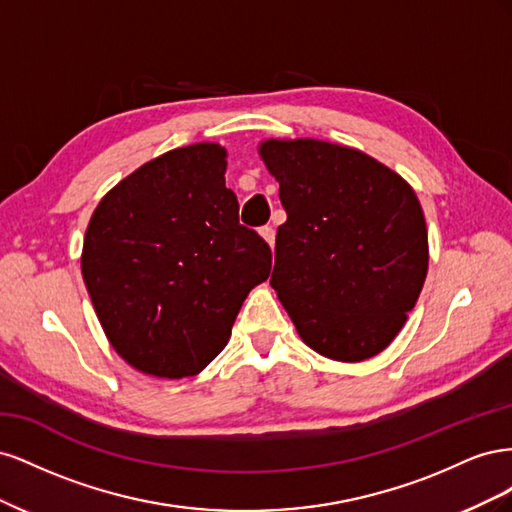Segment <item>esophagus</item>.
<instances>
[{
  "label": "esophagus",
  "instance_id": "1",
  "mask_svg": "<svg viewBox=\"0 0 512 512\" xmlns=\"http://www.w3.org/2000/svg\"><path fill=\"white\" fill-rule=\"evenodd\" d=\"M260 237L267 241V245L271 247L273 250V245H275V230L271 228V226H265V228H260Z\"/></svg>",
  "mask_w": 512,
  "mask_h": 512
}]
</instances>
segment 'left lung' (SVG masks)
I'll return each instance as SVG.
<instances>
[{
  "label": "left lung",
  "instance_id": "1",
  "mask_svg": "<svg viewBox=\"0 0 512 512\" xmlns=\"http://www.w3.org/2000/svg\"><path fill=\"white\" fill-rule=\"evenodd\" d=\"M280 183L271 286L303 342L339 363L389 346L429 267L427 226L410 183L367 153L318 138H267Z\"/></svg>",
  "mask_w": 512,
  "mask_h": 512
}]
</instances>
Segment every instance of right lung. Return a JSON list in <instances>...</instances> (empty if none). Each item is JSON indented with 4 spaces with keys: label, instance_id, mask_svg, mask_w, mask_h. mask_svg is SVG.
<instances>
[{
    "label": "right lung",
    "instance_id": "obj_1",
    "mask_svg": "<svg viewBox=\"0 0 512 512\" xmlns=\"http://www.w3.org/2000/svg\"><path fill=\"white\" fill-rule=\"evenodd\" d=\"M226 156L218 143L166 151L108 190L89 220L87 292L108 342L143 374H200L269 277L271 250L239 224Z\"/></svg>",
    "mask_w": 512,
    "mask_h": 512
}]
</instances>
